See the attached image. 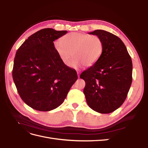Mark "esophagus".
<instances>
[{"label": "esophagus", "mask_w": 148, "mask_h": 148, "mask_svg": "<svg viewBox=\"0 0 148 148\" xmlns=\"http://www.w3.org/2000/svg\"><path fill=\"white\" fill-rule=\"evenodd\" d=\"M79 71H77V74H78V78H79Z\"/></svg>", "instance_id": "1"}]
</instances>
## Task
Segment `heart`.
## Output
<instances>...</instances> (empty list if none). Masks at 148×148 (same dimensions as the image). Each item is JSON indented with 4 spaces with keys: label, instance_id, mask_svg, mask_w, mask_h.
<instances>
[{
    "label": "heart",
    "instance_id": "1",
    "mask_svg": "<svg viewBox=\"0 0 148 148\" xmlns=\"http://www.w3.org/2000/svg\"><path fill=\"white\" fill-rule=\"evenodd\" d=\"M55 50L62 62L70 66L71 61L75 68L83 65L86 67L95 65L100 59L104 49L101 38L96 35L80 33H70L55 43Z\"/></svg>",
    "mask_w": 148,
    "mask_h": 148
}]
</instances>
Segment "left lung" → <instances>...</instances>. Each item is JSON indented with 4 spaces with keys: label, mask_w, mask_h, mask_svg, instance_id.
<instances>
[{
    "label": "left lung",
    "mask_w": 148,
    "mask_h": 148,
    "mask_svg": "<svg viewBox=\"0 0 148 148\" xmlns=\"http://www.w3.org/2000/svg\"><path fill=\"white\" fill-rule=\"evenodd\" d=\"M88 34L101 38L104 49L96 63L80 75L86 83L83 92L91 109L109 114L119 108L127 96L132 82V59L117 36L101 29Z\"/></svg>",
    "instance_id": "obj_1"
}]
</instances>
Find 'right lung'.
I'll return each instance as SVG.
<instances>
[{"label":"right lung","instance_id":"obj_1","mask_svg":"<svg viewBox=\"0 0 148 148\" xmlns=\"http://www.w3.org/2000/svg\"><path fill=\"white\" fill-rule=\"evenodd\" d=\"M67 31L45 28L36 32L18 49L12 77L20 96L31 108L50 111L60 106L77 81V71L65 65L53 41Z\"/></svg>","mask_w":148,"mask_h":148}]
</instances>
